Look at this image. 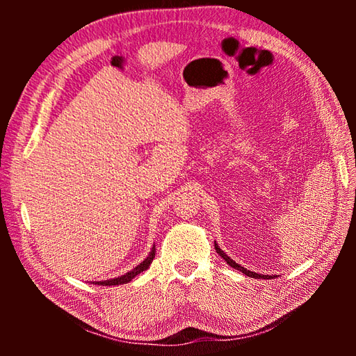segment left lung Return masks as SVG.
Instances as JSON below:
<instances>
[{"instance_id":"obj_1","label":"left lung","mask_w":356,"mask_h":356,"mask_svg":"<svg viewBox=\"0 0 356 356\" xmlns=\"http://www.w3.org/2000/svg\"><path fill=\"white\" fill-rule=\"evenodd\" d=\"M214 248H216V252L218 254V255H220L222 257V259L226 261V263H228L229 264V266L231 268H234V269H237V270H240V272H243V274L245 275H248V277H252V278H264V280H266V278H272V275H263V274H257V272H252V270H248L246 268H243V266H240V264L238 263H236V261H234L232 259H231V257H228V255H226L223 251H222V249H220V246H218L217 243H216V241H214Z\"/></svg>"}]
</instances>
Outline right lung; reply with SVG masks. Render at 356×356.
I'll use <instances>...</instances> for the list:
<instances>
[{"label": "right lung", "mask_w": 356, "mask_h": 356, "mask_svg": "<svg viewBox=\"0 0 356 356\" xmlns=\"http://www.w3.org/2000/svg\"><path fill=\"white\" fill-rule=\"evenodd\" d=\"M154 255H156V246L151 248V251H149V254H148V257H147L145 260H143L142 263H139L138 266L133 268L130 272H127V274L120 275V277H116V278L102 280V282H93V283H95V284H99V286H118V284H127L128 282H131V280H133L136 275H139L140 272L147 270V269L149 268V264H151V261H153Z\"/></svg>", "instance_id": "right-lung-1"}]
</instances>
